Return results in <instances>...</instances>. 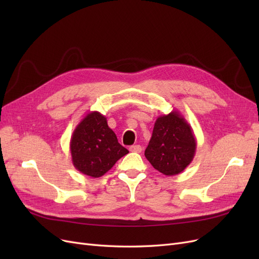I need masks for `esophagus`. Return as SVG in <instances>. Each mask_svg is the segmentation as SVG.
<instances>
[{
	"label": "esophagus",
	"instance_id": "esophagus-1",
	"mask_svg": "<svg viewBox=\"0 0 259 259\" xmlns=\"http://www.w3.org/2000/svg\"><path fill=\"white\" fill-rule=\"evenodd\" d=\"M142 146H139V145H134V146H131L130 147V151H132V152H142Z\"/></svg>",
	"mask_w": 259,
	"mask_h": 259
}]
</instances>
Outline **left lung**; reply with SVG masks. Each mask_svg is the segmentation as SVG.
Segmentation results:
<instances>
[{"mask_svg": "<svg viewBox=\"0 0 259 259\" xmlns=\"http://www.w3.org/2000/svg\"><path fill=\"white\" fill-rule=\"evenodd\" d=\"M195 150L197 139L190 124L174 110L156 119L145 155L156 170L174 176L192 162Z\"/></svg>", "mask_w": 259, "mask_h": 259, "instance_id": "8db88e82", "label": "left lung"}]
</instances>
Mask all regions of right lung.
Masks as SVG:
<instances>
[{
    "label": "right lung",
    "mask_w": 259,
    "mask_h": 259,
    "mask_svg": "<svg viewBox=\"0 0 259 259\" xmlns=\"http://www.w3.org/2000/svg\"><path fill=\"white\" fill-rule=\"evenodd\" d=\"M70 152L77 170L86 176L98 178L111 169L128 150L117 142L114 132L108 126L107 117L98 111H92L73 131Z\"/></svg>",
    "instance_id": "right-lung-1"
}]
</instances>
